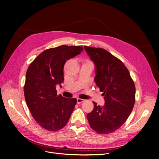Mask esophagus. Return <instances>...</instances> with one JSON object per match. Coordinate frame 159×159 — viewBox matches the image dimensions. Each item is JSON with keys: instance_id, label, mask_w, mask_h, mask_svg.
I'll return each mask as SVG.
<instances>
[{"instance_id": "1", "label": "esophagus", "mask_w": 159, "mask_h": 159, "mask_svg": "<svg viewBox=\"0 0 159 159\" xmlns=\"http://www.w3.org/2000/svg\"><path fill=\"white\" fill-rule=\"evenodd\" d=\"M84 101H85V100L81 99V98H78V99H77V103H81L82 102H84Z\"/></svg>"}]
</instances>
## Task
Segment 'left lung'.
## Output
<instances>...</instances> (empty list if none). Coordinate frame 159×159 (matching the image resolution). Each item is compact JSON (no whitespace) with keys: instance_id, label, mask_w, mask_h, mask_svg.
I'll list each match as a JSON object with an SVG mask.
<instances>
[{"instance_id":"1","label":"left lung","mask_w":159,"mask_h":159,"mask_svg":"<svg viewBox=\"0 0 159 159\" xmlns=\"http://www.w3.org/2000/svg\"><path fill=\"white\" fill-rule=\"evenodd\" d=\"M96 66L94 81L103 92L105 105L93 102L87 117L90 126L99 134L115 132L130 115L135 102V86L129 70L119 59L101 48L84 47Z\"/></svg>"}]
</instances>
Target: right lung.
Wrapping results in <instances>:
<instances>
[{
  "instance_id": "1",
  "label": "right lung",
  "mask_w": 159,
  "mask_h": 159,
  "mask_svg": "<svg viewBox=\"0 0 159 159\" xmlns=\"http://www.w3.org/2000/svg\"><path fill=\"white\" fill-rule=\"evenodd\" d=\"M82 47L61 45L43 51L30 65L24 93L27 106L37 123L56 131L69 121L76 104L75 98L57 96L56 85L64 81L63 67L68 59L80 54Z\"/></svg>"
}]
</instances>
